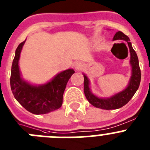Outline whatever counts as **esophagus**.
Masks as SVG:
<instances>
[{
	"label": "esophagus",
	"mask_w": 150,
	"mask_h": 150,
	"mask_svg": "<svg viewBox=\"0 0 150 150\" xmlns=\"http://www.w3.org/2000/svg\"><path fill=\"white\" fill-rule=\"evenodd\" d=\"M82 67H83V64H82L81 62H77V63L76 64V65H75V68H76V70H80Z\"/></svg>",
	"instance_id": "obj_1"
}]
</instances>
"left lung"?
<instances>
[{"instance_id":"left-lung-1","label":"left lung","mask_w":150,"mask_h":150,"mask_svg":"<svg viewBox=\"0 0 150 150\" xmlns=\"http://www.w3.org/2000/svg\"><path fill=\"white\" fill-rule=\"evenodd\" d=\"M124 40L128 43L129 47L130 55V64L132 65V76L130 78L129 83L128 86L125 88L123 91H120L116 95H112L110 98H98L94 94L91 93V89L89 88V79L87 77L86 74H83L84 76V93L86 98L88 100L91 105L94 107L100 108L104 110H115L119 109L120 107H123L128 103L132 97L135 94V92L138 89L140 83L141 79V73H140V66H139L138 58L137 53L134 50L132 46V43L130 42V40L128 36L123 34L122 31H118L113 37V40Z\"/></svg>"}]
</instances>
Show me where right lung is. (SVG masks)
Returning a JSON list of instances; mask_svg holds the SVG:
<instances>
[{"label":"right lung","instance_id":"obj_1","mask_svg":"<svg viewBox=\"0 0 150 150\" xmlns=\"http://www.w3.org/2000/svg\"><path fill=\"white\" fill-rule=\"evenodd\" d=\"M25 40L18 46L13 61L10 76L12 92L17 101L30 112L37 115L48 113L62 107L64 91L75 71L73 69L62 71L50 82L40 86L25 81L21 77L18 61Z\"/></svg>","mask_w":150,"mask_h":150}]
</instances>
